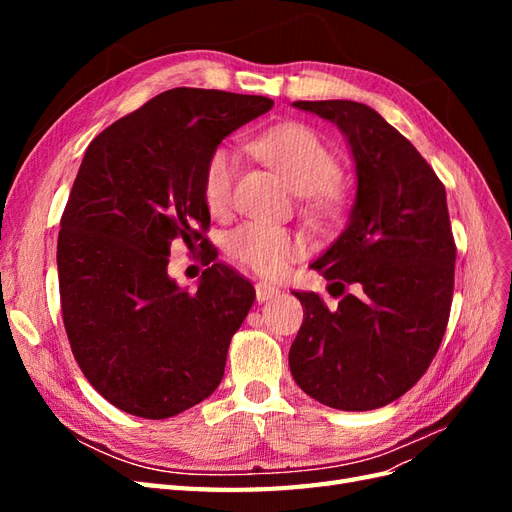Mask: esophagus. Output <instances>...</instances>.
<instances>
[{
    "mask_svg": "<svg viewBox=\"0 0 512 512\" xmlns=\"http://www.w3.org/2000/svg\"><path fill=\"white\" fill-rule=\"evenodd\" d=\"M277 292H280V288H275V286H271L267 282H258L256 284V299H258V303H265V301L277 297Z\"/></svg>",
    "mask_w": 512,
    "mask_h": 512,
    "instance_id": "obj_1",
    "label": "esophagus"
}]
</instances>
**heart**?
<instances>
[{"mask_svg":"<svg viewBox=\"0 0 512 512\" xmlns=\"http://www.w3.org/2000/svg\"><path fill=\"white\" fill-rule=\"evenodd\" d=\"M258 160L275 168L290 188L305 196V209L318 222H333L344 209L346 190L339 183L342 164L322 136L303 123H284L252 141ZM237 158L226 147L209 153L203 170V198L211 215H226L232 205ZM226 252L241 267L262 277H282L307 252L299 230L267 222H245L226 237Z\"/></svg>","mask_w":512,"mask_h":512,"instance_id":"heart-1","label":"heart"}]
</instances>
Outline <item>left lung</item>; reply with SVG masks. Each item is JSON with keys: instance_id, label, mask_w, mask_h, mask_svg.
Listing matches in <instances>:
<instances>
[{"instance_id": "left-lung-1", "label": "left lung", "mask_w": 512, "mask_h": 512, "mask_svg": "<svg viewBox=\"0 0 512 512\" xmlns=\"http://www.w3.org/2000/svg\"><path fill=\"white\" fill-rule=\"evenodd\" d=\"M292 106L346 134L356 200L346 230L312 262L333 297H342L337 307L316 292H292L303 324L290 346V371L324 406L376 410L410 391L442 344L457 256L446 190L408 138L367 104Z\"/></svg>"}]
</instances>
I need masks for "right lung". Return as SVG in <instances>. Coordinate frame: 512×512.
<instances>
[{
	"label": "right lung",
	"mask_w": 512,
	"mask_h": 512,
	"mask_svg": "<svg viewBox=\"0 0 512 512\" xmlns=\"http://www.w3.org/2000/svg\"><path fill=\"white\" fill-rule=\"evenodd\" d=\"M271 106L265 96L175 87L85 151L57 241L61 314L85 378L123 412L160 421L222 382L256 290L226 262L205 269L198 290H181L168 254L175 239L203 247L209 153Z\"/></svg>",
	"instance_id": "1"
}]
</instances>
